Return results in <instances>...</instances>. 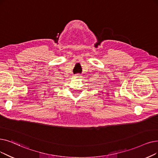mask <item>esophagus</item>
Instances as JSON below:
<instances>
[{
  "mask_svg": "<svg viewBox=\"0 0 158 158\" xmlns=\"http://www.w3.org/2000/svg\"><path fill=\"white\" fill-rule=\"evenodd\" d=\"M75 77H80V75H79V74H76V75H75Z\"/></svg>",
  "mask_w": 158,
  "mask_h": 158,
  "instance_id": "1",
  "label": "esophagus"
}]
</instances>
